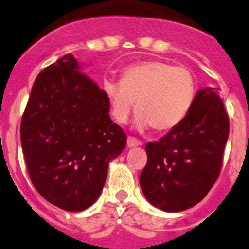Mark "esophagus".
Listing matches in <instances>:
<instances>
[{"instance_id":"esophagus-1","label":"esophagus","mask_w":249,"mask_h":249,"mask_svg":"<svg viewBox=\"0 0 249 249\" xmlns=\"http://www.w3.org/2000/svg\"><path fill=\"white\" fill-rule=\"evenodd\" d=\"M127 146L131 148V147H138V146H142V142L140 140H136L135 137H128L127 140Z\"/></svg>"}]
</instances>
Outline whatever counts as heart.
<instances>
[{
  "instance_id": "obj_1",
  "label": "heart",
  "mask_w": 249,
  "mask_h": 249,
  "mask_svg": "<svg viewBox=\"0 0 249 249\" xmlns=\"http://www.w3.org/2000/svg\"><path fill=\"white\" fill-rule=\"evenodd\" d=\"M121 82L105 80L103 93L111 113L118 123L128 121L132 111H138L136 126L153 127L167 132L186 118L196 97V80L192 72L162 61H148L126 67Z\"/></svg>"
}]
</instances>
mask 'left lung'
<instances>
[{"label":"left lung","mask_w":249,"mask_h":249,"mask_svg":"<svg viewBox=\"0 0 249 249\" xmlns=\"http://www.w3.org/2000/svg\"><path fill=\"white\" fill-rule=\"evenodd\" d=\"M228 135L230 118L218 89H199L186 118L146 144L140 183L149 203L181 212L201 202L221 173Z\"/></svg>","instance_id":"8db88e82"}]
</instances>
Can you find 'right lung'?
<instances>
[{
	"label": "right lung",
	"instance_id": "obj_1",
	"mask_svg": "<svg viewBox=\"0 0 249 249\" xmlns=\"http://www.w3.org/2000/svg\"><path fill=\"white\" fill-rule=\"evenodd\" d=\"M108 112L103 89L72 54L39 72L19 132L28 175L46 201L80 212L98 198L109 160L127 142Z\"/></svg>",
	"mask_w": 249,
	"mask_h": 249
}]
</instances>
